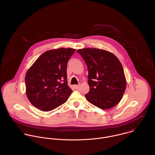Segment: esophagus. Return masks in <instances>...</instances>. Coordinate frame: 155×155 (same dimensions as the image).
<instances>
[{"mask_svg":"<svg viewBox=\"0 0 155 155\" xmlns=\"http://www.w3.org/2000/svg\"><path fill=\"white\" fill-rule=\"evenodd\" d=\"M79 85H74V89H78L79 88Z\"/></svg>","mask_w":155,"mask_h":155,"instance_id":"34e87169","label":"esophagus"}]
</instances>
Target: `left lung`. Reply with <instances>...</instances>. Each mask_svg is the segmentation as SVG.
<instances>
[{
	"label": "left lung",
	"mask_w": 155,
	"mask_h": 155,
	"mask_svg": "<svg viewBox=\"0 0 155 155\" xmlns=\"http://www.w3.org/2000/svg\"><path fill=\"white\" fill-rule=\"evenodd\" d=\"M88 70L89 91L85 97L89 103L101 109H109L121 100L127 81L119 59L110 52L97 48L77 51Z\"/></svg>",
	"instance_id": "1"
}]
</instances>
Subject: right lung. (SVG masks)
<instances>
[{"instance_id": "1", "label": "right lung", "mask_w": 155, "mask_h": 155, "mask_svg": "<svg viewBox=\"0 0 155 155\" xmlns=\"http://www.w3.org/2000/svg\"><path fill=\"white\" fill-rule=\"evenodd\" d=\"M76 49L61 48L42 54L25 78L26 95L41 110H52L64 104L73 92L67 85V65Z\"/></svg>"}]
</instances>
